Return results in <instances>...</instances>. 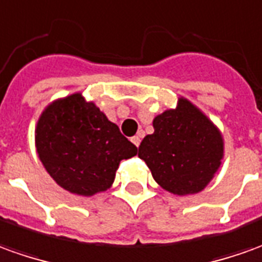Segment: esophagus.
I'll list each match as a JSON object with an SVG mask.
<instances>
[{"mask_svg":"<svg viewBox=\"0 0 262 262\" xmlns=\"http://www.w3.org/2000/svg\"><path fill=\"white\" fill-rule=\"evenodd\" d=\"M131 141L134 142L135 147H140V144H141V134L135 135V137H133V140Z\"/></svg>","mask_w":262,"mask_h":262,"instance_id":"34e87169","label":"esophagus"}]
</instances>
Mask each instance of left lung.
Segmentation results:
<instances>
[{"mask_svg":"<svg viewBox=\"0 0 262 262\" xmlns=\"http://www.w3.org/2000/svg\"><path fill=\"white\" fill-rule=\"evenodd\" d=\"M154 133L138 147L154 180L177 195L203 191L224 157L223 135L208 117L185 98L152 121Z\"/></svg>","mask_w":262,"mask_h":262,"instance_id":"8db88e82","label":"left lung"}]
</instances>
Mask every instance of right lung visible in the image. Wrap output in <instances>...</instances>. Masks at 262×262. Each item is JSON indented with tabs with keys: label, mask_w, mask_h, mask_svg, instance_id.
I'll list each match as a JSON object with an SVG mask.
<instances>
[{
	"label": "right lung",
	"mask_w": 262,
	"mask_h": 262,
	"mask_svg": "<svg viewBox=\"0 0 262 262\" xmlns=\"http://www.w3.org/2000/svg\"><path fill=\"white\" fill-rule=\"evenodd\" d=\"M35 147L54 181L84 196L110 188L121 160L137 155L120 128L79 93L45 108L35 128Z\"/></svg>",
	"instance_id": "1"
}]
</instances>
